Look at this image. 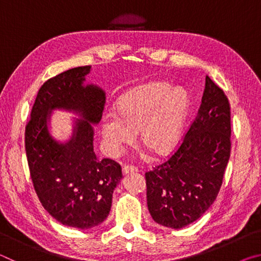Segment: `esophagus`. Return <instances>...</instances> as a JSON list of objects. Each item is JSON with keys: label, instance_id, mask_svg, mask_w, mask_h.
Wrapping results in <instances>:
<instances>
[{"label": "esophagus", "instance_id": "esophagus-1", "mask_svg": "<svg viewBox=\"0 0 261 261\" xmlns=\"http://www.w3.org/2000/svg\"><path fill=\"white\" fill-rule=\"evenodd\" d=\"M122 171H123V174L126 175V174H130V173H137L138 169H137V168L134 167V166H124V167H123Z\"/></svg>", "mask_w": 261, "mask_h": 261}]
</instances>
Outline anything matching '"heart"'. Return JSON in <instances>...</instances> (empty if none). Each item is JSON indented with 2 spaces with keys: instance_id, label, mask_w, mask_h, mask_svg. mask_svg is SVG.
<instances>
[{
  "instance_id": "b5f03b06",
  "label": "heart",
  "mask_w": 261,
  "mask_h": 261,
  "mask_svg": "<svg viewBox=\"0 0 261 261\" xmlns=\"http://www.w3.org/2000/svg\"><path fill=\"white\" fill-rule=\"evenodd\" d=\"M187 91L171 90L166 83H149L125 92L115 102V113L101 118L100 134L106 151L120 155L139 140L156 155H167L177 145L189 112Z\"/></svg>"
}]
</instances>
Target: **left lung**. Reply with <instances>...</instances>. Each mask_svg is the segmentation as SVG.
I'll return each instance as SVG.
<instances>
[{
  "mask_svg": "<svg viewBox=\"0 0 261 261\" xmlns=\"http://www.w3.org/2000/svg\"><path fill=\"white\" fill-rule=\"evenodd\" d=\"M230 106L224 92L206 76L201 105L177 151L145 174L147 207L163 227L180 229L210 208L230 156Z\"/></svg>",
  "mask_w": 261,
  "mask_h": 261,
  "instance_id": "obj_1",
  "label": "left lung"
}]
</instances>
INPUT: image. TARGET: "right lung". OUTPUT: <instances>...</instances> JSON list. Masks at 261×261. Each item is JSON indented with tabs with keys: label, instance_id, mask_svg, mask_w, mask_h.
Instances as JSON below:
<instances>
[{
	"label": "right lung",
	"instance_id": "1",
	"mask_svg": "<svg viewBox=\"0 0 261 261\" xmlns=\"http://www.w3.org/2000/svg\"><path fill=\"white\" fill-rule=\"evenodd\" d=\"M91 65L48 79L38 92L25 129L31 178L42 206L64 226L91 229L107 219L122 169L110 159L99 160L94 129L102 116L106 93L85 84ZM76 113L70 139L60 142L49 129L53 110Z\"/></svg>",
	"mask_w": 261,
	"mask_h": 261
}]
</instances>
